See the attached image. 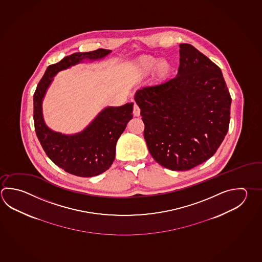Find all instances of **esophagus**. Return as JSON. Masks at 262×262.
Listing matches in <instances>:
<instances>
[{"label": "esophagus", "mask_w": 262, "mask_h": 262, "mask_svg": "<svg viewBox=\"0 0 262 262\" xmlns=\"http://www.w3.org/2000/svg\"><path fill=\"white\" fill-rule=\"evenodd\" d=\"M141 114V109L139 108L137 104L134 102V117H139Z\"/></svg>", "instance_id": "obj_1"}]
</instances>
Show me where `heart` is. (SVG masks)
Here are the masks:
<instances>
[{
	"instance_id": "heart-1",
	"label": "heart",
	"mask_w": 262,
	"mask_h": 262,
	"mask_svg": "<svg viewBox=\"0 0 262 262\" xmlns=\"http://www.w3.org/2000/svg\"><path fill=\"white\" fill-rule=\"evenodd\" d=\"M135 70L140 77L147 76L154 71V75L157 79L164 80L171 74L172 67L168 60H159L153 55H143L137 61Z\"/></svg>"
}]
</instances>
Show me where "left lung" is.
Masks as SVG:
<instances>
[{
    "instance_id": "8db88e82",
    "label": "left lung",
    "mask_w": 262,
    "mask_h": 262,
    "mask_svg": "<svg viewBox=\"0 0 262 262\" xmlns=\"http://www.w3.org/2000/svg\"><path fill=\"white\" fill-rule=\"evenodd\" d=\"M154 159L189 170L211 158L227 134L232 98L222 70L193 45H180L174 79L145 86L134 96Z\"/></svg>"
}]
</instances>
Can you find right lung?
I'll return each instance as SVG.
<instances>
[{
  "label": "right lung",
  "mask_w": 262,
  "mask_h": 262,
  "mask_svg": "<svg viewBox=\"0 0 262 262\" xmlns=\"http://www.w3.org/2000/svg\"><path fill=\"white\" fill-rule=\"evenodd\" d=\"M98 49L75 53L49 66L33 95L35 132L48 158L64 171L79 177H93L107 170L113 163L116 144L128 121L133 119L134 104L108 106L102 110L89 126L79 134L64 135L52 130L45 124L41 103L46 90L57 72L82 60H98L110 54Z\"/></svg>",
  "instance_id": "obj_1"
}]
</instances>
